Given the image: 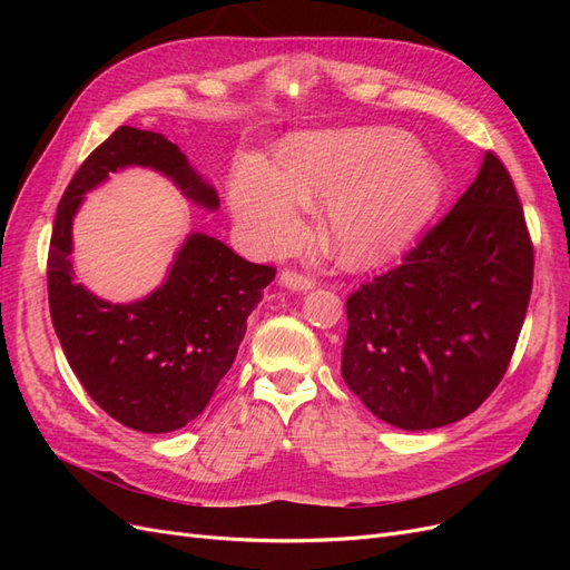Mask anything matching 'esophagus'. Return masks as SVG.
Returning a JSON list of instances; mask_svg holds the SVG:
<instances>
[{
	"label": "esophagus",
	"instance_id": "obj_1",
	"mask_svg": "<svg viewBox=\"0 0 570 570\" xmlns=\"http://www.w3.org/2000/svg\"><path fill=\"white\" fill-rule=\"evenodd\" d=\"M278 283H281L283 287L297 289V292H306V289H312V287L316 285V281L312 278V275H304V273H299V271H289V268L281 273Z\"/></svg>",
	"mask_w": 570,
	"mask_h": 570
}]
</instances>
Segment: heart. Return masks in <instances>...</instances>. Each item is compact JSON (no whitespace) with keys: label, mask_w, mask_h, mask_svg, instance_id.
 Returning <instances> with one entry per match:
<instances>
[{"label":"heart","mask_w":570,"mask_h":570,"mask_svg":"<svg viewBox=\"0 0 570 570\" xmlns=\"http://www.w3.org/2000/svg\"><path fill=\"white\" fill-rule=\"evenodd\" d=\"M442 170L394 130L312 132L289 140L283 166L239 164L235 218L266 252L302 243L306 206H331L325 239L340 264L373 268L421 235L442 199Z\"/></svg>","instance_id":"1"}]
</instances>
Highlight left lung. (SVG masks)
<instances>
[{
	"label": "left lung",
	"instance_id": "obj_1",
	"mask_svg": "<svg viewBox=\"0 0 570 570\" xmlns=\"http://www.w3.org/2000/svg\"><path fill=\"white\" fill-rule=\"evenodd\" d=\"M532 289V243L504 164L471 187L404 262L347 299L342 377L402 430L461 421L502 381Z\"/></svg>",
	"mask_w": 570,
	"mask_h": 570
}]
</instances>
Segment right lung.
<instances>
[{
  "label": "right lung",
  "mask_w": 570,
  "mask_h": 570,
  "mask_svg": "<svg viewBox=\"0 0 570 570\" xmlns=\"http://www.w3.org/2000/svg\"><path fill=\"white\" fill-rule=\"evenodd\" d=\"M128 166L159 170L202 209L216 189L161 132L120 126L68 183L47 258L49 314L85 392L109 416L140 433H170L195 421L233 366L247 318L275 278L216 237L187 235L168 278L145 299L111 304L76 283L73 218L82 195Z\"/></svg>",
  "instance_id": "obj_1"
}]
</instances>
